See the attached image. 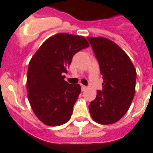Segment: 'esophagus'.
Here are the masks:
<instances>
[{"instance_id": "34e87169", "label": "esophagus", "mask_w": 153, "mask_h": 153, "mask_svg": "<svg viewBox=\"0 0 153 153\" xmlns=\"http://www.w3.org/2000/svg\"><path fill=\"white\" fill-rule=\"evenodd\" d=\"M81 88H82V91H85L86 89V86L83 85H81Z\"/></svg>"}]
</instances>
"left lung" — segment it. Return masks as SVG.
<instances>
[{"mask_svg": "<svg viewBox=\"0 0 153 153\" xmlns=\"http://www.w3.org/2000/svg\"><path fill=\"white\" fill-rule=\"evenodd\" d=\"M99 62L103 83L90 103V114L99 124L116 123L127 112L134 98L136 71L120 47L105 38L88 37Z\"/></svg>", "mask_w": 153, "mask_h": 153, "instance_id": "1", "label": "left lung"}]
</instances>
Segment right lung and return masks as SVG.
<instances>
[{
    "label": "right lung",
    "instance_id": "right-lung-1",
    "mask_svg": "<svg viewBox=\"0 0 153 153\" xmlns=\"http://www.w3.org/2000/svg\"><path fill=\"white\" fill-rule=\"evenodd\" d=\"M88 46L83 37L61 33L46 40L30 61L27 98L44 124L61 126L71 118L81 86L68 84L64 73H67L73 56Z\"/></svg>",
    "mask_w": 153,
    "mask_h": 153
}]
</instances>
